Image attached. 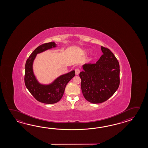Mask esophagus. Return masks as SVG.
Wrapping results in <instances>:
<instances>
[{"mask_svg": "<svg viewBox=\"0 0 148 148\" xmlns=\"http://www.w3.org/2000/svg\"><path fill=\"white\" fill-rule=\"evenodd\" d=\"M75 73L76 75H78L79 74V73H80V70H79V69H76L75 70Z\"/></svg>", "mask_w": 148, "mask_h": 148, "instance_id": "obj_1", "label": "esophagus"}]
</instances>
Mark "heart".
Returning <instances> with one entry per match:
<instances>
[{
	"label": "heart",
	"mask_w": 148,
	"mask_h": 148,
	"mask_svg": "<svg viewBox=\"0 0 148 148\" xmlns=\"http://www.w3.org/2000/svg\"><path fill=\"white\" fill-rule=\"evenodd\" d=\"M88 51V50H84V52H87Z\"/></svg>",
	"instance_id": "heart-1"
}]
</instances>
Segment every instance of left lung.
Here are the masks:
<instances>
[{"label": "left lung", "instance_id": "1", "mask_svg": "<svg viewBox=\"0 0 148 148\" xmlns=\"http://www.w3.org/2000/svg\"><path fill=\"white\" fill-rule=\"evenodd\" d=\"M103 53L95 64H85L79 73L85 99L92 104L107 101L120 85V65L111 51L101 47Z\"/></svg>", "mask_w": 148, "mask_h": 148}]
</instances>
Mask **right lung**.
I'll return each instance as SVG.
<instances>
[{
	"label": "right lung",
	"mask_w": 148,
	"mask_h": 148,
	"mask_svg": "<svg viewBox=\"0 0 148 148\" xmlns=\"http://www.w3.org/2000/svg\"><path fill=\"white\" fill-rule=\"evenodd\" d=\"M57 47L54 42L42 44L32 53L25 64V86L37 101L45 104H54L60 101L63 96L66 84L75 75V71L73 70L59 76L49 84H42L38 81L33 67L37 54Z\"/></svg>",
	"instance_id": "1"
}]
</instances>
